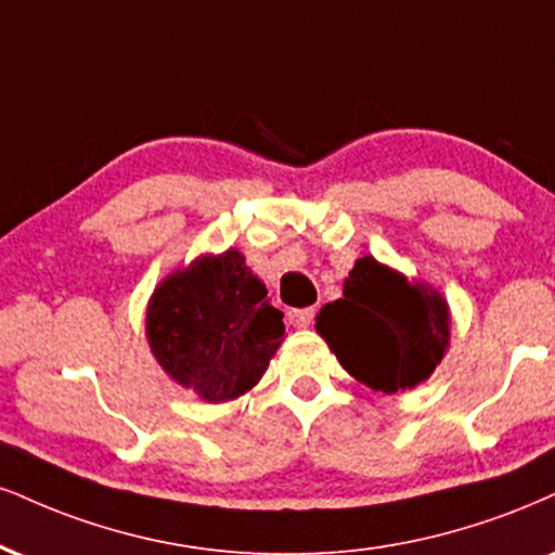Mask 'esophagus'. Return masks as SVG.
Listing matches in <instances>:
<instances>
[{
  "mask_svg": "<svg viewBox=\"0 0 555 555\" xmlns=\"http://www.w3.org/2000/svg\"><path fill=\"white\" fill-rule=\"evenodd\" d=\"M315 320V307H297V310H289V323L295 328H310V323Z\"/></svg>",
  "mask_w": 555,
  "mask_h": 555,
  "instance_id": "34e87169",
  "label": "esophagus"
}]
</instances>
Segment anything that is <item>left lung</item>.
<instances>
[{
	"label": "left lung",
	"mask_w": 555,
	"mask_h": 555,
	"mask_svg": "<svg viewBox=\"0 0 555 555\" xmlns=\"http://www.w3.org/2000/svg\"><path fill=\"white\" fill-rule=\"evenodd\" d=\"M318 333L359 383L398 392L442 362L450 312L437 292L364 256L344 279V297L320 310Z\"/></svg>",
	"instance_id": "obj_1"
}]
</instances>
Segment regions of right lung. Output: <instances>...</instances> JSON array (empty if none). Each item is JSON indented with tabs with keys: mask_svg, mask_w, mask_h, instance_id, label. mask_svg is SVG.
I'll list each match as a JSON object with an SVG mask.
<instances>
[{
	"mask_svg": "<svg viewBox=\"0 0 555 555\" xmlns=\"http://www.w3.org/2000/svg\"><path fill=\"white\" fill-rule=\"evenodd\" d=\"M282 318L245 258L227 250L198 258L157 286L146 338L176 383L206 403H222L263 377L284 338Z\"/></svg>",
	"mask_w": 555,
	"mask_h": 555,
	"instance_id": "1",
	"label": "right lung"
}]
</instances>
